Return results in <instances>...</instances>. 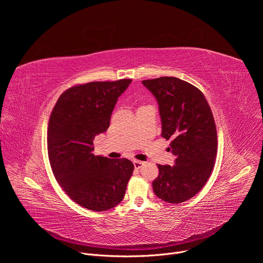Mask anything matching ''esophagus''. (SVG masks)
<instances>
[{"label": "esophagus", "mask_w": 263, "mask_h": 263, "mask_svg": "<svg viewBox=\"0 0 263 263\" xmlns=\"http://www.w3.org/2000/svg\"><path fill=\"white\" fill-rule=\"evenodd\" d=\"M143 163L144 162H142V161H139V160H134L133 161V164H134V167L135 168H137V170H139L142 165H143Z\"/></svg>", "instance_id": "obj_1"}]
</instances>
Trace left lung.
<instances>
[{
	"instance_id": "8db88e82",
	"label": "left lung",
	"mask_w": 263,
	"mask_h": 263,
	"mask_svg": "<svg viewBox=\"0 0 263 263\" xmlns=\"http://www.w3.org/2000/svg\"><path fill=\"white\" fill-rule=\"evenodd\" d=\"M156 98L162 137L171 141L174 166L160 165L153 181L155 195L179 204L195 197L209 179L217 152L216 127L210 106L200 89L175 77L143 80Z\"/></svg>"
}]
</instances>
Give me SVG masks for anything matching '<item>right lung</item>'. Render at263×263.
Masks as SVG:
<instances>
[{"mask_svg": "<svg viewBox=\"0 0 263 263\" xmlns=\"http://www.w3.org/2000/svg\"><path fill=\"white\" fill-rule=\"evenodd\" d=\"M131 79L89 82L65 90L48 127V153L53 174L66 195L92 211L120 204L134 170L126 159L93 155V139L109 125L118 98Z\"/></svg>", "mask_w": 263, "mask_h": 263, "instance_id": "right-lung-1", "label": "right lung"}]
</instances>
